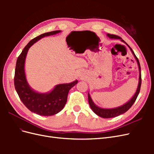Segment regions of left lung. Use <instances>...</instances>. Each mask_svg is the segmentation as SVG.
<instances>
[{
  "label": "left lung",
  "instance_id": "left-lung-1",
  "mask_svg": "<svg viewBox=\"0 0 154 154\" xmlns=\"http://www.w3.org/2000/svg\"><path fill=\"white\" fill-rule=\"evenodd\" d=\"M106 36L109 37V38L111 39H119L120 40L123 42H124L125 44H127L128 45V44L122 40V38H120L119 36H116L114 35H110V34H106ZM128 48H130V51H132V53L134 55V57L135 58V59L136 60L137 65H138V68H139V82H138V85H137V90L135 92L134 95L132 96V97L128 101H127V103L123 104V105L118 106V107H116V108H112V109H104V108H101V107H100L98 106H97L94 103V101H92L91 95L89 94V92H88V103H89V105L91 106V109L92 110V111L94 112L98 116L101 118H115L116 116H118L121 114H123L124 113H125L130 107L132 106V105L134 103L135 101L136 100L137 97L139 94V91H140V88H141V66H140V63H139V60L137 59V58L136 57V54H134V51H132V49L130 48V47L129 45Z\"/></svg>",
  "mask_w": 154,
  "mask_h": 154
}]
</instances>
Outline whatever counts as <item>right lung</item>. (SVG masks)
Wrapping results in <instances>:
<instances>
[{"label":"right lung","instance_id":"1","mask_svg":"<svg viewBox=\"0 0 154 154\" xmlns=\"http://www.w3.org/2000/svg\"><path fill=\"white\" fill-rule=\"evenodd\" d=\"M61 31L57 30L45 32L31 40L23 49L17 60L14 78L15 90L27 108L40 116H50L60 112L66 104L69 90L78 83V80H75L69 83H61L56 85L48 92L42 93L32 89L27 81L25 62L29 49L44 37L54 35Z\"/></svg>","mask_w":154,"mask_h":154}]
</instances>
